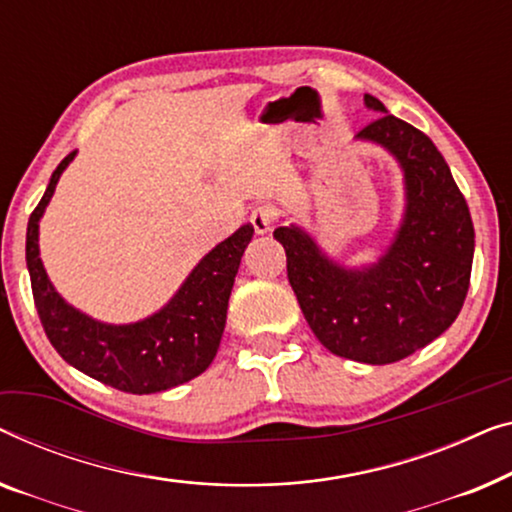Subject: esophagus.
Instances as JSON below:
<instances>
[{
  "instance_id": "obj_1",
  "label": "esophagus",
  "mask_w": 512,
  "mask_h": 512,
  "mask_svg": "<svg viewBox=\"0 0 512 512\" xmlns=\"http://www.w3.org/2000/svg\"><path fill=\"white\" fill-rule=\"evenodd\" d=\"M250 222H253L257 234H264V232H269L273 225H276L278 213L273 211L271 206H257L255 211L250 213Z\"/></svg>"
}]
</instances>
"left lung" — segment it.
I'll return each instance as SVG.
<instances>
[{"label":"left lung","instance_id":"8db88e82","mask_svg":"<svg viewBox=\"0 0 512 512\" xmlns=\"http://www.w3.org/2000/svg\"><path fill=\"white\" fill-rule=\"evenodd\" d=\"M357 132L397 157L406 174V215L387 255L364 271L329 262L297 227L273 236L287 255V278L318 341L338 357L392 364L448 329L471 283L473 222L443 155L420 129L385 113Z\"/></svg>","mask_w":512,"mask_h":512}]
</instances>
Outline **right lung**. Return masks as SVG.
Here are the masks:
<instances>
[{
  "instance_id": "1",
  "label": "right lung",
  "mask_w": 512,
  "mask_h": 512,
  "mask_svg": "<svg viewBox=\"0 0 512 512\" xmlns=\"http://www.w3.org/2000/svg\"><path fill=\"white\" fill-rule=\"evenodd\" d=\"M74 155L76 150L57 164L27 222V269L48 341L64 362L120 392L155 394L197 378L218 352L229 294L243 250L253 239V225H243L201 259L160 313L134 325H102L64 304L39 259V218Z\"/></svg>"
}]
</instances>
